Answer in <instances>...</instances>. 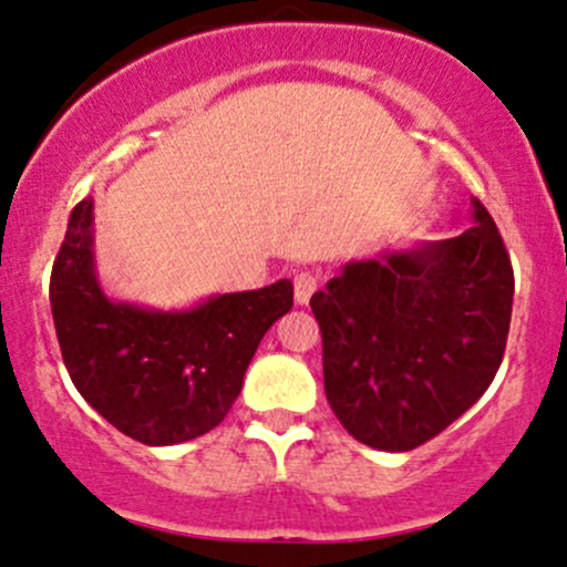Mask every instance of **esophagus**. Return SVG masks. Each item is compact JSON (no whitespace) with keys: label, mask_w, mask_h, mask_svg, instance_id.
Returning <instances> with one entry per match:
<instances>
[{"label":"esophagus","mask_w":567,"mask_h":567,"mask_svg":"<svg viewBox=\"0 0 567 567\" xmlns=\"http://www.w3.org/2000/svg\"><path fill=\"white\" fill-rule=\"evenodd\" d=\"M317 282H320V279H317L312 271H301V274H296L293 296H296V303H298V307H307L309 298H312V293L317 290Z\"/></svg>","instance_id":"34e87169"}]
</instances>
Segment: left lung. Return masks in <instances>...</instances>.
<instances>
[{
  "mask_svg": "<svg viewBox=\"0 0 567 567\" xmlns=\"http://www.w3.org/2000/svg\"><path fill=\"white\" fill-rule=\"evenodd\" d=\"M474 226L350 260L312 296L326 398L347 433L409 452L484 395L506 350L514 271L478 198Z\"/></svg>",
  "mask_w": 567,
  "mask_h": 567,
  "instance_id": "obj_1",
  "label": "left lung"
}]
</instances>
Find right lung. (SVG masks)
<instances>
[{
	"instance_id": "add662e5",
	"label": "right lung",
	"mask_w": 567,
	"mask_h": 567,
	"mask_svg": "<svg viewBox=\"0 0 567 567\" xmlns=\"http://www.w3.org/2000/svg\"><path fill=\"white\" fill-rule=\"evenodd\" d=\"M290 307V279L185 309L117 301L96 271L93 198L72 209L51 274L55 336L74 388L147 446L183 444L220 425L260 339Z\"/></svg>"
}]
</instances>
